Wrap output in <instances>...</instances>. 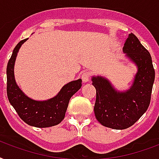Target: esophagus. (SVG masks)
<instances>
[{
  "label": "esophagus",
  "mask_w": 159,
  "mask_h": 159,
  "mask_svg": "<svg viewBox=\"0 0 159 159\" xmlns=\"http://www.w3.org/2000/svg\"><path fill=\"white\" fill-rule=\"evenodd\" d=\"M81 79H82V80H83L84 83H87L89 80V73L87 72V71H84L82 73L81 75Z\"/></svg>",
  "instance_id": "esophagus-1"
}]
</instances>
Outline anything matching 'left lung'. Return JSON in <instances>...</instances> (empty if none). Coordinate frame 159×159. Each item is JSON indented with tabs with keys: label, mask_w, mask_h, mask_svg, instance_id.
I'll list each match as a JSON object with an SVG mask.
<instances>
[{
	"label": "left lung",
	"mask_w": 159,
	"mask_h": 159,
	"mask_svg": "<svg viewBox=\"0 0 159 159\" xmlns=\"http://www.w3.org/2000/svg\"><path fill=\"white\" fill-rule=\"evenodd\" d=\"M123 52L137 67L129 89L117 90L106 78L92 77L96 89L95 118L102 125L114 129L129 128L147 111L155 78L151 55L133 33L124 43Z\"/></svg>",
	"instance_id": "left-lung-1"
}]
</instances>
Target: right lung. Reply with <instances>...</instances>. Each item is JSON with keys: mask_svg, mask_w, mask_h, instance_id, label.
<instances>
[{"mask_svg": "<svg viewBox=\"0 0 159 159\" xmlns=\"http://www.w3.org/2000/svg\"><path fill=\"white\" fill-rule=\"evenodd\" d=\"M28 39L20 41L15 47L7 68V97L20 118L27 124L36 128H48L57 125L65 119L69 101L81 88L82 80L69 82L51 99L39 101L30 99L20 89L16 82L14 66L20 48Z\"/></svg>", "mask_w": 159, "mask_h": 159, "instance_id": "add662e5", "label": "right lung"}]
</instances>
